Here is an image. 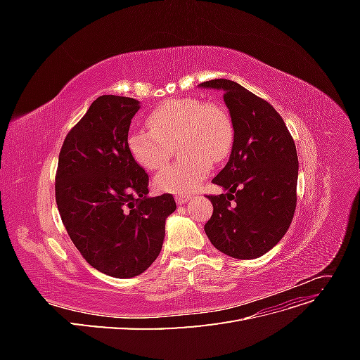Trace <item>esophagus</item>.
Returning <instances> with one entry per match:
<instances>
[{"label": "esophagus", "mask_w": 360, "mask_h": 360, "mask_svg": "<svg viewBox=\"0 0 360 360\" xmlns=\"http://www.w3.org/2000/svg\"><path fill=\"white\" fill-rule=\"evenodd\" d=\"M189 200H192V195H188V193H179V195H176L177 204H186Z\"/></svg>", "instance_id": "obj_1"}]
</instances>
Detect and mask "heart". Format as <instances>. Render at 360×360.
I'll return each mask as SVG.
<instances>
[{"label": "heart", "mask_w": 360, "mask_h": 360, "mask_svg": "<svg viewBox=\"0 0 360 360\" xmlns=\"http://www.w3.org/2000/svg\"><path fill=\"white\" fill-rule=\"evenodd\" d=\"M148 129H134L127 136L130 156L147 171L160 169L169 160L172 146L177 162L155 179L159 192L188 193L209 174L212 162H221L233 144V123L221 105L197 97H179L158 105L147 118Z\"/></svg>", "instance_id": "heart-1"}]
</instances>
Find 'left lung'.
<instances>
[{
	"instance_id": "1",
	"label": "left lung",
	"mask_w": 360,
	"mask_h": 360,
	"mask_svg": "<svg viewBox=\"0 0 360 360\" xmlns=\"http://www.w3.org/2000/svg\"><path fill=\"white\" fill-rule=\"evenodd\" d=\"M224 91L234 129L231 156L212 180L228 193L209 195L213 214L204 225L212 245L238 259L274 248L297 202V151L284 120L267 101L228 79L200 84Z\"/></svg>"
}]
</instances>
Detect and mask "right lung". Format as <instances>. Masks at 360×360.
I'll return each mask as SVG.
<instances>
[{
    "label": "right lung",
    "instance_id": "add662e5",
    "mask_svg": "<svg viewBox=\"0 0 360 360\" xmlns=\"http://www.w3.org/2000/svg\"><path fill=\"white\" fill-rule=\"evenodd\" d=\"M139 110L132 97L105 94L64 139L56 200L70 240L86 263L114 278H134L158 258L171 193L148 197V174L130 156L127 135Z\"/></svg>",
    "mask_w": 360,
    "mask_h": 360
}]
</instances>
